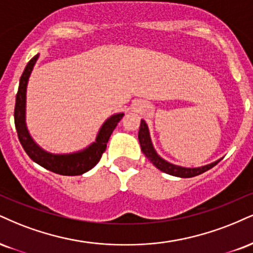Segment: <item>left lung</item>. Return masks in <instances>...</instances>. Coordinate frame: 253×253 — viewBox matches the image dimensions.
I'll use <instances>...</instances> for the list:
<instances>
[{"mask_svg":"<svg viewBox=\"0 0 253 253\" xmlns=\"http://www.w3.org/2000/svg\"><path fill=\"white\" fill-rule=\"evenodd\" d=\"M138 138H139L140 146H141L142 153L145 154L146 158H147V159L150 160L158 169L167 173V174L179 176V178H192V176L202 174V173L209 171L210 169H212V167L217 165L219 161L221 160V159L217 160L214 161V163L209 164V165H205L202 167H196V169H187V167L173 165V164L169 163V161H166L165 159H163V158L157 153L156 150H154L153 145H152V141H151L150 130H148L147 124L145 123V120H141V124H140Z\"/></svg>","mask_w":253,"mask_h":253,"instance_id":"left-lung-1","label":"left lung"}]
</instances>
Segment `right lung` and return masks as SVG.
<instances>
[{
	"label": "right lung",
	"instance_id": "obj_1",
	"mask_svg": "<svg viewBox=\"0 0 253 253\" xmlns=\"http://www.w3.org/2000/svg\"><path fill=\"white\" fill-rule=\"evenodd\" d=\"M39 59V54L29 61L24 68L22 77L20 79L19 90L16 94V103H15L14 120L17 130V136L22 145L23 150L28 154L30 159L44 167L45 169L57 173L61 175H80L84 172L92 169L101 159L102 153L106 151L107 142L119 121L124 117V113L112 115L103 123L100 128L95 142L88 146L87 148L77 153L71 154H53L42 150L40 146L30 136L26 125V92L27 84L34 68L35 62Z\"/></svg>",
	"mask_w": 253,
	"mask_h": 253
}]
</instances>
